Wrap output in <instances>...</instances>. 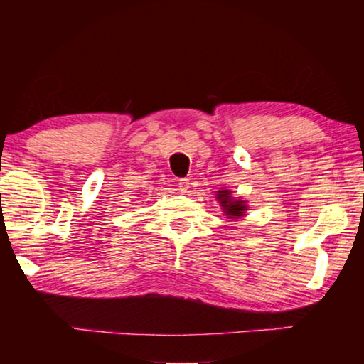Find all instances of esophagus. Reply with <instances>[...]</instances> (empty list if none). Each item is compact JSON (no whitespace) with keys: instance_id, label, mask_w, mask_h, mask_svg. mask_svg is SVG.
Listing matches in <instances>:
<instances>
[{"instance_id":"34e87169","label":"esophagus","mask_w":364,"mask_h":364,"mask_svg":"<svg viewBox=\"0 0 364 364\" xmlns=\"http://www.w3.org/2000/svg\"><path fill=\"white\" fill-rule=\"evenodd\" d=\"M189 184H191V181L188 180V178H181V180H178V188H180L181 193H186V191L189 189Z\"/></svg>"}]
</instances>
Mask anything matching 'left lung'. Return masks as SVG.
I'll return each mask as SVG.
<instances>
[{
	"label": "left lung",
	"mask_w": 364,
	"mask_h": 364,
	"mask_svg": "<svg viewBox=\"0 0 364 364\" xmlns=\"http://www.w3.org/2000/svg\"><path fill=\"white\" fill-rule=\"evenodd\" d=\"M218 200H221V207L225 208L226 215L230 218H239L244 215V210H247L242 200L231 199L230 191H218Z\"/></svg>",
	"instance_id": "1"
}]
</instances>
